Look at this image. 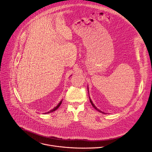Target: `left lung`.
<instances>
[{
    "label": "left lung",
    "mask_w": 152,
    "mask_h": 152,
    "mask_svg": "<svg viewBox=\"0 0 152 152\" xmlns=\"http://www.w3.org/2000/svg\"><path fill=\"white\" fill-rule=\"evenodd\" d=\"M89 100H90V102H91V104H92V106L94 107V108L95 109H96V110H98L99 112H101V113H104V114H105L104 112H102V111H100L99 109H98L95 106V105L93 104V103H92V102L91 101V98H90V97H89Z\"/></svg>",
    "instance_id": "obj_1"
}]
</instances>
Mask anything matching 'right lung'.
<instances>
[{
	"mask_svg": "<svg viewBox=\"0 0 152 152\" xmlns=\"http://www.w3.org/2000/svg\"><path fill=\"white\" fill-rule=\"evenodd\" d=\"M62 101H63V100H61V102H60V103H58V105H57V106H56V107H54V109H52V110H50V111H49V112H46V113H45V114H47V113H51V112H54V111H56V110H57V109H58V107H60V105H61V103H62Z\"/></svg>",
	"mask_w": 152,
	"mask_h": 152,
	"instance_id": "add662e5",
	"label": "right lung"
}]
</instances>
